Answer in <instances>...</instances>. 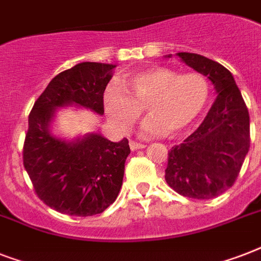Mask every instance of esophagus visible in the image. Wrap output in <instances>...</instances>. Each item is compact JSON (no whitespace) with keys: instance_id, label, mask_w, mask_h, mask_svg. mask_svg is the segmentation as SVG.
<instances>
[{"instance_id":"obj_1","label":"esophagus","mask_w":261,"mask_h":261,"mask_svg":"<svg viewBox=\"0 0 261 261\" xmlns=\"http://www.w3.org/2000/svg\"><path fill=\"white\" fill-rule=\"evenodd\" d=\"M143 147H145V145H143V143H138V142H135V141H130V149L133 151L139 150V149H143Z\"/></svg>"}]
</instances>
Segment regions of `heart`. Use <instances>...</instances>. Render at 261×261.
I'll list each match as a JSON object with an SVG mask.
<instances>
[{
    "label": "heart",
    "mask_w": 261,
    "mask_h": 261,
    "mask_svg": "<svg viewBox=\"0 0 261 261\" xmlns=\"http://www.w3.org/2000/svg\"><path fill=\"white\" fill-rule=\"evenodd\" d=\"M124 89L110 85L102 106L108 118L120 130H127L142 115V133L149 137H178L194 126L210 100V85L199 73H184L163 66H151L133 73Z\"/></svg>",
    "instance_id": "b5f03b06"
}]
</instances>
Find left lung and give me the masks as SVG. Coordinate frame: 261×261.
Returning a JSON list of instances; mask_svg holds the SVG:
<instances>
[{"label": "left lung", "instance_id": "left-lung-1", "mask_svg": "<svg viewBox=\"0 0 261 261\" xmlns=\"http://www.w3.org/2000/svg\"><path fill=\"white\" fill-rule=\"evenodd\" d=\"M176 55L210 80L217 98L202 124L168 153L165 180L182 196L213 199L229 190L241 171L251 145L249 114L226 67L199 54Z\"/></svg>", "mask_w": 261, "mask_h": 261}]
</instances>
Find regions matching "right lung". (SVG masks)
I'll return each mask as SVG.
<instances>
[{"label": "right lung", "instance_id": "obj_1", "mask_svg": "<svg viewBox=\"0 0 261 261\" xmlns=\"http://www.w3.org/2000/svg\"><path fill=\"white\" fill-rule=\"evenodd\" d=\"M115 65L81 62L51 80L28 118L22 161L40 200L67 215L100 214L118 198L128 141L90 133L66 141L51 131L58 108L75 106L104 114L102 96Z\"/></svg>", "mask_w": 261, "mask_h": 261}]
</instances>
